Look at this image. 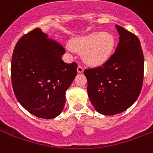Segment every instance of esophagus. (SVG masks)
Instances as JSON below:
<instances>
[{
	"instance_id": "34e87169",
	"label": "esophagus",
	"mask_w": 153,
	"mask_h": 153,
	"mask_svg": "<svg viewBox=\"0 0 153 153\" xmlns=\"http://www.w3.org/2000/svg\"><path fill=\"white\" fill-rule=\"evenodd\" d=\"M83 70H84L83 67H82V65H80L78 66V68H77V71H78L79 73H82V72H83Z\"/></svg>"
}]
</instances>
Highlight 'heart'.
<instances>
[{
	"label": "heart",
	"mask_w": 153,
	"mask_h": 153,
	"mask_svg": "<svg viewBox=\"0 0 153 153\" xmlns=\"http://www.w3.org/2000/svg\"><path fill=\"white\" fill-rule=\"evenodd\" d=\"M74 50L82 53L88 65H100L109 59L115 47V38L111 33L95 31L71 40Z\"/></svg>",
	"instance_id": "b5f03b06"
}]
</instances>
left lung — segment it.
<instances>
[{
    "instance_id": "1",
    "label": "left lung",
    "mask_w": 153,
    "mask_h": 153,
    "mask_svg": "<svg viewBox=\"0 0 153 153\" xmlns=\"http://www.w3.org/2000/svg\"><path fill=\"white\" fill-rule=\"evenodd\" d=\"M116 28L120 37L115 53L102 65L84 71L90 101L104 115L126 110L143 86L144 58L140 39L118 25Z\"/></svg>"
}]
</instances>
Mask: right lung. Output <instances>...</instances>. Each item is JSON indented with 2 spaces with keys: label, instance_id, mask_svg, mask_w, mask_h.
<instances>
[{
  "label": "right lung",
  "instance_id": "right-lung-1",
  "mask_svg": "<svg viewBox=\"0 0 153 153\" xmlns=\"http://www.w3.org/2000/svg\"><path fill=\"white\" fill-rule=\"evenodd\" d=\"M65 48L40 28L22 36L13 49L11 81L22 107L40 118L57 117L65 106V91L77 75V63L62 61Z\"/></svg>",
  "mask_w": 153,
  "mask_h": 153
}]
</instances>
